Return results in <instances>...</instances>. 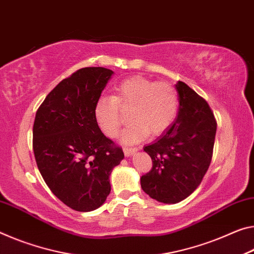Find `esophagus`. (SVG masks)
I'll list each match as a JSON object with an SVG mask.
<instances>
[{"instance_id": "esophagus-1", "label": "esophagus", "mask_w": 254, "mask_h": 254, "mask_svg": "<svg viewBox=\"0 0 254 254\" xmlns=\"http://www.w3.org/2000/svg\"><path fill=\"white\" fill-rule=\"evenodd\" d=\"M136 152V148H124V155L126 157H131Z\"/></svg>"}]
</instances>
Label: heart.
<instances>
[{
	"mask_svg": "<svg viewBox=\"0 0 254 254\" xmlns=\"http://www.w3.org/2000/svg\"><path fill=\"white\" fill-rule=\"evenodd\" d=\"M131 107L130 126L124 128L121 141L134 144L150 133L162 134L176 119L179 111V92L168 82H155L141 75H134L115 87V95L100 96L94 107L95 120L103 133L115 138L121 124L120 110Z\"/></svg>",
	"mask_w": 254,
	"mask_h": 254,
	"instance_id": "1",
	"label": "heart"
}]
</instances>
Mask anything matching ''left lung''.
I'll use <instances>...</instances> for the list:
<instances>
[{
	"instance_id": "8db88e82",
	"label": "left lung",
	"mask_w": 254,
	"mask_h": 254,
	"mask_svg": "<svg viewBox=\"0 0 254 254\" xmlns=\"http://www.w3.org/2000/svg\"><path fill=\"white\" fill-rule=\"evenodd\" d=\"M175 88L178 115L155 142L143 147L152 168L140 179L150 198L166 204L180 202L199 187L211 162L217 130L206 100L182 81Z\"/></svg>"
}]
</instances>
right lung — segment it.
<instances>
[{"instance_id": "right-lung-1", "label": "right lung", "mask_w": 254, "mask_h": 254, "mask_svg": "<svg viewBox=\"0 0 254 254\" xmlns=\"http://www.w3.org/2000/svg\"><path fill=\"white\" fill-rule=\"evenodd\" d=\"M114 72L83 67L62 80L39 106L33 148L55 196L76 211H92L111 192L110 175L124 158L95 120L94 107Z\"/></svg>"}]
</instances>
